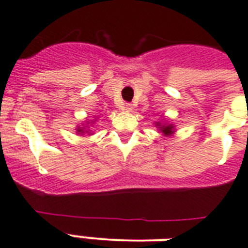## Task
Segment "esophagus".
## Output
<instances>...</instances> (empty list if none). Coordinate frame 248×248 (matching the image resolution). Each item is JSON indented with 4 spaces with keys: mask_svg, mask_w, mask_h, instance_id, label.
<instances>
[{
    "mask_svg": "<svg viewBox=\"0 0 248 248\" xmlns=\"http://www.w3.org/2000/svg\"><path fill=\"white\" fill-rule=\"evenodd\" d=\"M122 109L124 110V111H132L133 106L132 104H129V102H124V104L122 105Z\"/></svg>",
    "mask_w": 248,
    "mask_h": 248,
    "instance_id": "1",
    "label": "esophagus"
}]
</instances>
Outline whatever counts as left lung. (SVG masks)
<instances>
[{
  "instance_id": "left-lung-1",
  "label": "left lung",
  "mask_w": 248,
  "mask_h": 248,
  "mask_svg": "<svg viewBox=\"0 0 248 248\" xmlns=\"http://www.w3.org/2000/svg\"><path fill=\"white\" fill-rule=\"evenodd\" d=\"M157 125H159V124H157ZM172 125H162L161 126V132L166 134V136H169V134L172 133Z\"/></svg>"
}]
</instances>
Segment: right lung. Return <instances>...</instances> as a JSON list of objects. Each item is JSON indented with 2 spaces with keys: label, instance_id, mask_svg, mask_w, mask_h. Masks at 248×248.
Wrapping results in <instances>:
<instances>
[{
  "label": "right lung",
  "instance_id": "obj_1",
  "mask_svg": "<svg viewBox=\"0 0 248 248\" xmlns=\"http://www.w3.org/2000/svg\"><path fill=\"white\" fill-rule=\"evenodd\" d=\"M77 132H79V133L82 132V133H83V130H82V129H79V128H78V129H77Z\"/></svg>",
  "mask_w": 248,
  "mask_h": 248
}]
</instances>
